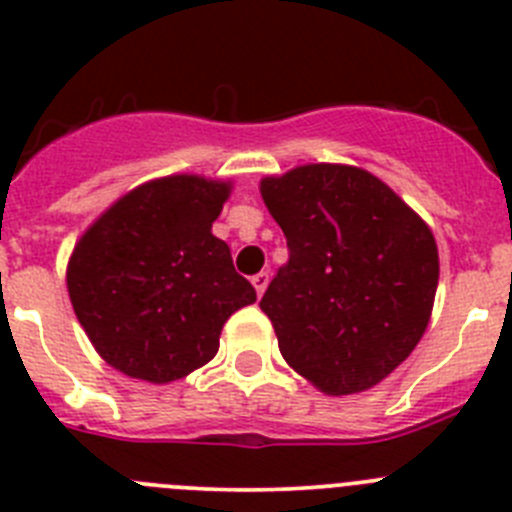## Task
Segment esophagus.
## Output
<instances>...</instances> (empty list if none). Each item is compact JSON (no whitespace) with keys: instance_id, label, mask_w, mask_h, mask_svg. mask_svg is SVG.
<instances>
[{"instance_id":"1","label":"esophagus","mask_w":512,"mask_h":512,"mask_svg":"<svg viewBox=\"0 0 512 512\" xmlns=\"http://www.w3.org/2000/svg\"><path fill=\"white\" fill-rule=\"evenodd\" d=\"M268 281H270L268 270H262V273L252 275V286H255L257 296H262V293H265V288H268Z\"/></svg>"}]
</instances>
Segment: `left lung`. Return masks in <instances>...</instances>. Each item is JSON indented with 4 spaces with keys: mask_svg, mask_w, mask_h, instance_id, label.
Wrapping results in <instances>:
<instances>
[{
    "mask_svg": "<svg viewBox=\"0 0 512 512\" xmlns=\"http://www.w3.org/2000/svg\"><path fill=\"white\" fill-rule=\"evenodd\" d=\"M288 262L260 309L288 366L324 394H355L415 350L438 288L425 221L371 172L306 164L260 182Z\"/></svg>",
    "mask_w": 512,
    "mask_h": 512,
    "instance_id": "1",
    "label": "left lung"
}]
</instances>
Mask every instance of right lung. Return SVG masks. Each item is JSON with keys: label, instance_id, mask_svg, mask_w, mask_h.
<instances>
[{"label": "right lung", "instance_id": "add662e5", "mask_svg": "<svg viewBox=\"0 0 512 512\" xmlns=\"http://www.w3.org/2000/svg\"><path fill=\"white\" fill-rule=\"evenodd\" d=\"M229 185L195 175L146 182L84 231L66 286L97 353L167 384L208 363L226 319L257 299L211 226Z\"/></svg>", "mask_w": 512, "mask_h": 512}]
</instances>
